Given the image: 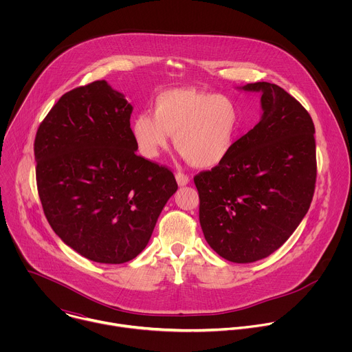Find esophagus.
<instances>
[{
    "label": "esophagus",
    "instance_id": "34e87169",
    "mask_svg": "<svg viewBox=\"0 0 352 352\" xmlns=\"http://www.w3.org/2000/svg\"><path fill=\"white\" fill-rule=\"evenodd\" d=\"M175 179H177V184H178L179 186H185V185L189 184V177L185 175L184 173H177V174H175Z\"/></svg>",
    "mask_w": 352,
    "mask_h": 352
}]
</instances>
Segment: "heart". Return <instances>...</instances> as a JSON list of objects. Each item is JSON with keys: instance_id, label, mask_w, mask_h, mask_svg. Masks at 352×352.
I'll list each match as a JSON object with an SVG mask.
<instances>
[{"instance_id": "1", "label": "heart", "mask_w": 352, "mask_h": 352, "mask_svg": "<svg viewBox=\"0 0 352 352\" xmlns=\"http://www.w3.org/2000/svg\"><path fill=\"white\" fill-rule=\"evenodd\" d=\"M140 155L157 159L171 135L178 152L196 168H214L234 150L241 131V111L234 100L210 91L177 87L162 91L152 113L132 121Z\"/></svg>"}]
</instances>
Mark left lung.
<instances>
[{"label":"left lung","instance_id":"1","mask_svg":"<svg viewBox=\"0 0 352 352\" xmlns=\"http://www.w3.org/2000/svg\"><path fill=\"white\" fill-rule=\"evenodd\" d=\"M236 89L261 94V121L221 164L193 181L210 248L226 261L252 263L277 250L309 210L316 182L315 125L274 83Z\"/></svg>","mask_w":352,"mask_h":352}]
</instances>
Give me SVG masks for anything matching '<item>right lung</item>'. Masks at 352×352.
Returning <instances> with one entry per match:
<instances>
[{
  "mask_svg": "<svg viewBox=\"0 0 352 352\" xmlns=\"http://www.w3.org/2000/svg\"><path fill=\"white\" fill-rule=\"evenodd\" d=\"M132 110L122 93L96 80L65 93L34 139L37 189L50 226L97 263L136 258L178 189L168 168L136 155Z\"/></svg>",
  "mask_w": 352,
  "mask_h": 352,
  "instance_id": "1",
  "label": "right lung"
}]
</instances>
